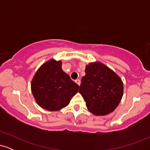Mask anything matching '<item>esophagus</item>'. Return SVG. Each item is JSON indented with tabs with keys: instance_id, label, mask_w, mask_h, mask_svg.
<instances>
[{
	"instance_id": "1",
	"label": "esophagus",
	"mask_w": 150,
	"mask_h": 150,
	"mask_svg": "<svg viewBox=\"0 0 150 150\" xmlns=\"http://www.w3.org/2000/svg\"><path fill=\"white\" fill-rule=\"evenodd\" d=\"M75 82H76L78 85H80V80H79V79H77V80H75Z\"/></svg>"
}]
</instances>
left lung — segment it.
<instances>
[{
    "instance_id": "obj_1",
    "label": "left lung",
    "mask_w": 150,
    "mask_h": 150,
    "mask_svg": "<svg viewBox=\"0 0 150 150\" xmlns=\"http://www.w3.org/2000/svg\"><path fill=\"white\" fill-rule=\"evenodd\" d=\"M79 92L89 111L104 116L116 109L123 97L122 80L112 70L101 63L86 66Z\"/></svg>"
}]
</instances>
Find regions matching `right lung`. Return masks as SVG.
<instances>
[{"instance_id": "right-lung-1", "label": "right lung", "mask_w": 150, "mask_h": 150, "mask_svg": "<svg viewBox=\"0 0 150 150\" xmlns=\"http://www.w3.org/2000/svg\"><path fill=\"white\" fill-rule=\"evenodd\" d=\"M62 63L50 60L43 64L32 79L31 87L37 104L48 111L61 110L78 92L79 85L63 71Z\"/></svg>"}]
</instances>
